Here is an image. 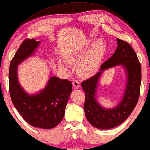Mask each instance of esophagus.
Returning a JSON list of instances; mask_svg holds the SVG:
<instances>
[{"label":"esophagus","instance_id":"1","mask_svg":"<svg viewBox=\"0 0 150 150\" xmlns=\"http://www.w3.org/2000/svg\"><path fill=\"white\" fill-rule=\"evenodd\" d=\"M72 84H73V86L74 88H80V84L78 80L74 79L72 80Z\"/></svg>","mask_w":150,"mask_h":150}]
</instances>
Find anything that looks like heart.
Segmentation results:
<instances>
[{
  "label": "heart",
  "instance_id": "heart-1",
  "mask_svg": "<svg viewBox=\"0 0 150 150\" xmlns=\"http://www.w3.org/2000/svg\"><path fill=\"white\" fill-rule=\"evenodd\" d=\"M105 51V44L101 39H97L92 44L89 51L82 57V54L78 53L66 56V62H61L59 66L64 70H68L69 64H75L78 62L76 70L81 76H91L95 74L98 70L99 64L101 62Z\"/></svg>",
  "mask_w": 150,
  "mask_h": 150
}]
</instances>
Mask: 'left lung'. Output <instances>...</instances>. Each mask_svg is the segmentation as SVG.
I'll return each instance as SVG.
<instances>
[{
	"instance_id": "8db88e82",
	"label": "left lung",
	"mask_w": 150,
	"mask_h": 150,
	"mask_svg": "<svg viewBox=\"0 0 150 150\" xmlns=\"http://www.w3.org/2000/svg\"><path fill=\"white\" fill-rule=\"evenodd\" d=\"M118 47L109 59L101 65L98 73L82 82L85 93L84 112L93 127L110 129L122 124L129 117L137 103L140 95L142 68L137 56L129 43L117 38ZM116 65H122L127 76V84L123 97L116 107H102L96 99L98 82L103 71Z\"/></svg>"
}]
</instances>
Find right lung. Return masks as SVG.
<instances>
[{
	"mask_svg": "<svg viewBox=\"0 0 150 150\" xmlns=\"http://www.w3.org/2000/svg\"><path fill=\"white\" fill-rule=\"evenodd\" d=\"M40 44L34 38L25 39L17 51L9 67V92L15 107L29 125L49 129L64 118L72 85L68 80L52 76L46 86L35 94H28L23 90L17 77V66L33 55Z\"/></svg>",
	"mask_w": 150,
	"mask_h": 150,
	"instance_id": "right-lung-1",
	"label": "right lung"
}]
</instances>
